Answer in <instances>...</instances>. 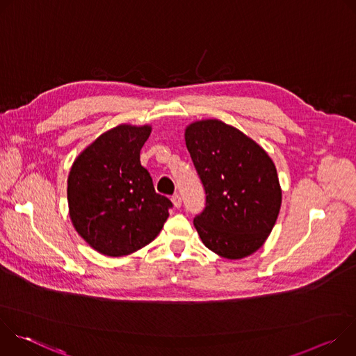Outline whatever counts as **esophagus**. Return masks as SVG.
Here are the masks:
<instances>
[{
	"label": "esophagus",
	"instance_id": "34e87169",
	"mask_svg": "<svg viewBox=\"0 0 356 356\" xmlns=\"http://www.w3.org/2000/svg\"><path fill=\"white\" fill-rule=\"evenodd\" d=\"M172 202H173V206H175L176 209H180V207H181V197H180L179 194H175V195L172 197Z\"/></svg>",
	"mask_w": 356,
	"mask_h": 356
}]
</instances>
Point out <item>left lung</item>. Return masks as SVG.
<instances>
[{
	"instance_id": "left-lung-1",
	"label": "left lung",
	"mask_w": 356,
	"mask_h": 356,
	"mask_svg": "<svg viewBox=\"0 0 356 356\" xmlns=\"http://www.w3.org/2000/svg\"><path fill=\"white\" fill-rule=\"evenodd\" d=\"M184 139L207 195L204 211L194 218L202 243L231 261L252 255L270 235L282 206L273 161L220 120L191 122Z\"/></svg>"
}]
</instances>
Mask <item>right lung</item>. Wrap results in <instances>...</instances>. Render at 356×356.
Wrapping results in <instances>:
<instances>
[{
  "mask_svg": "<svg viewBox=\"0 0 356 356\" xmlns=\"http://www.w3.org/2000/svg\"><path fill=\"white\" fill-rule=\"evenodd\" d=\"M150 125L121 124L101 134L72 165L69 214L77 234L106 257H125L154 241L172 201L140 165Z\"/></svg>",
  "mask_w": 356,
  "mask_h": 356,
  "instance_id": "add662e5",
  "label": "right lung"
}]
</instances>
